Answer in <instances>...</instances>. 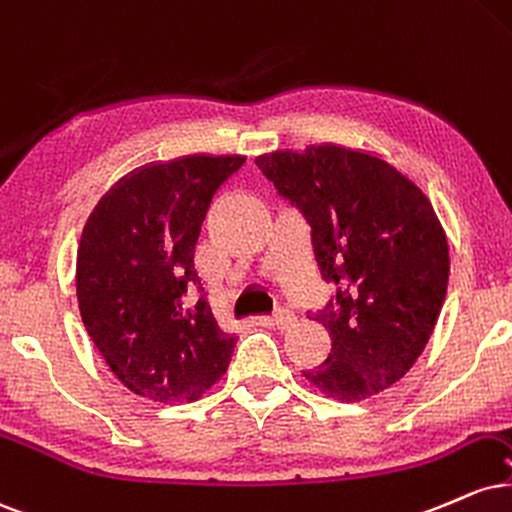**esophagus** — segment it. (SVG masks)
Instances as JSON below:
<instances>
[{"mask_svg": "<svg viewBox=\"0 0 512 512\" xmlns=\"http://www.w3.org/2000/svg\"><path fill=\"white\" fill-rule=\"evenodd\" d=\"M268 321H270V326H275V328L285 330V328H290L294 321H297V316H294L290 309H275V311H273V316H270Z\"/></svg>", "mask_w": 512, "mask_h": 512, "instance_id": "obj_1", "label": "esophagus"}]
</instances>
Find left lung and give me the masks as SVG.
<instances>
[{
  "label": "left lung",
  "mask_w": 512,
  "mask_h": 512,
  "mask_svg": "<svg viewBox=\"0 0 512 512\" xmlns=\"http://www.w3.org/2000/svg\"><path fill=\"white\" fill-rule=\"evenodd\" d=\"M256 165L302 213L318 273L333 285L314 314L330 354L304 378L342 402L393 386L424 352L446 299L448 242L434 206L386 160L333 143L275 150Z\"/></svg>",
  "instance_id": "left-lung-1"
}]
</instances>
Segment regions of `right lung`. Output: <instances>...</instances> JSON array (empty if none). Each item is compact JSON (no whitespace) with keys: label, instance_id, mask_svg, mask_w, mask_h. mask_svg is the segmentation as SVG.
<instances>
[{"label":"right lung","instance_id":"right-lung-1","mask_svg":"<svg viewBox=\"0 0 512 512\" xmlns=\"http://www.w3.org/2000/svg\"><path fill=\"white\" fill-rule=\"evenodd\" d=\"M242 155H186L122 177L83 227L76 294L83 326L112 374L155 402L198 400L230 366L194 270V246Z\"/></svg>","mask_w":512,"mask_h":512}]
</instances>
